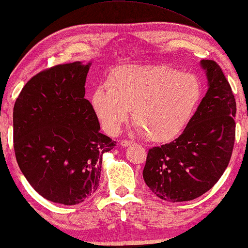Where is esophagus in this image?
Listing matches in <instances>:
<instances>
[{
  "mask_svg": "<svg viewBox=\"0 0 248 248\" xmlns=\"http://www.w3.org/2000/svg\"><path fill=\"white\" fill-rule=\"evenodd\" d=\"M120 144L123 145V146H124V148H127V146L132 145L133 142L132 141H129V140H123V141H120Z\"/></svg>",
  "mask_w": 248,
  "mask_h": 248,
  "instance_id": "obj_1",
  "label": "esophagus"
}]
</instances>
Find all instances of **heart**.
<instances>
[{
	"label": "heart",
	"mask_w": 248,
	"mask_h": 248,
	"mask_svg": "<svg viewBox=\"0 0 248 248\" xmlns=\"http://www.w3.org/2000/svg\"><path fill=\"white\" fill-rule=\"evenodd\" d=\"M98 86L92 108L105 131L117 134L133 109L137 129L154 142L173 140L186 127L202 95L198 78L165 65H128Z\"/></svg>",
	"instance_id": "heart-1"
}]
</instances>
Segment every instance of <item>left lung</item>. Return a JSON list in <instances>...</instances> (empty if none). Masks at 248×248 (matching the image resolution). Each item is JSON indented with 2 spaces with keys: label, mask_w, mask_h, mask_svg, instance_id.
<instances>
[{
  "label": "left lung",
  "mask_w": 248,
  "mask_h": 248,
  "mask_svg": "<svg viewBox=\"0 0 248 248\" xmlns=\"http://www.w3.org/2000/svg\"><path fill=\"white\" fill-rule=\"evenodd\" d=\"M208 91L183 133L149 150L143 179L158 198L180 202L198 198L223 175L235 140L236 103L217 62L201 60Z\"/></svg>",
  "instance_id": "left-lung-1"
}]
</instances>
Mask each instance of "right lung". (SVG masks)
<instances>
[{
	"mask_svg": "<svg viewBox=\"0 0 248 248\" xmlns=\"http://www.w3.org/2000/svg\"><path fill=\"white\" fill-rule=\"evenodd\" d=\"M92 62L60 64L32 77L16 99L14 150L18 166L40 196L73 205L97 190L103 154L116 141L100 133L84 98Z\"/></svg>",
	"mask_w": 248,
	"mask_h": 248,
	"instance_id": "right-lung-1",
	"label": "right lung"
}]
</instances>
